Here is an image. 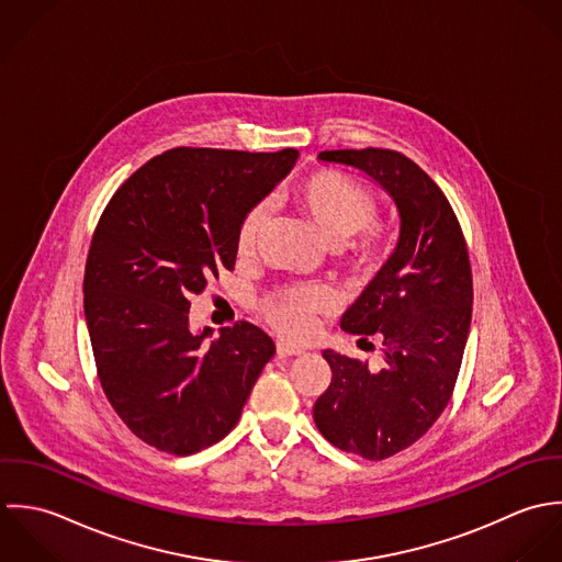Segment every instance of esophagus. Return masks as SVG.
I'll return each instance as SVG.
<instances>
[{"mask_svg":"<svg viewBox=\"0 0 562 562\" xmlns=\"http://www.w3.org/2000/svg\"><path fill=\"white\" fill-rule=\"evenodd\" d=\"M304 349L302 347H295V345H289V342H282V340H278L276 342V353L280 356V358H286V356H300Z\"/></svg>","mask_w":562,"mask_h":562,"instance_id":"1","label":"esophagus"}]
</instances>
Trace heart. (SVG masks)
I'll list each match as a JSON object with an SVG mask.
<instances>
[{"label": "heart", "mask_w": 562, "mask_h": 562, "mask_svg": "<svg viewBox=\"0 0 562 562\" xmlns=\"http://www.w3.org/2000/svg\"><path fill=\"white\" fill-rule=\"evenodd\" d=\"M291 202L326 245L342 243V251L353 267H378L389 258L393 236L386 227L371 224L375 202L356 182L330 171H317L293 187ZM265 225V206H254L243 217L236 232V254L240 258L256 251ZM333 306V295L324 289L286 286L269 293L260 302V313L280 335L304 338L313 330L315 317L330 313Z\"/></svg>", "instance_id": "b5f03b06"}]
</instances>
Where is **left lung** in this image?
Returning a JSON list of instances; mask_svg holds the SVG:
<instances>
[{
    "mask_svg": "<svg viewBox=\"0 0 562 562\" xmlns=\"http://www.w3.org/2000/svg\"><path fill=\"white\" fill-rule=\"evenodd\" d=\"M319 160L367 173L400 211L395 251L340 319L358 342L380 340L382 369L326 349L333 380L313 408L333 446L382 460L419 441L448 406L471 326L469 251L448 198L404 154L333 149Z\"/></svg>",
    "mask_w": 562,
    "mask_h": 562,
    "instance_id": "8db88e82",
    "label": "left lung"
}]
</instances>
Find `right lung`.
Listing matches in <instances>:
<instances>
[{
    "mask_svg": "<svg viewBox=\"0 0 562 562\" xmlns=\"http://www.w3.org/2000/svg\"><path fill=\"white\" fill-rule=\"evenodd\" d=\"M300 151L169 149L134 171L95 227L85 317L102 389L151 448L189 456L220 443L276 345L249 322L189 326L191 297L234 269L243 217L293 169Z\"/></svg>",
    "mask_w": 562,
    "mask_h": 562,
    "instance_id": "add662e5",
    "label": "right lung"
}]
</instances>
